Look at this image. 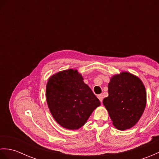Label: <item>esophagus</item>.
Masks as SVG:
<instances>
[{
  "label": "esophagus",
  "mask_w": 159,
  "mask_h": 159,
  "mask_svg": "<svg viewBox=\"0 0 159 159\" xmlns=\"http://www.w3.org/2000/svg\"><path fill=\"white\" fill-rule=\"evenodd\" d=\"M98 98L100 100V101L101 102H102V100H103V96L102 95V94H100V95L98 96Z\"/></svg>",
  "instance_id": "1"
}]
</instances>
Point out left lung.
Here are the masks:
<instances>
[{"mask_svg":"<svg viewBox=\"0 0 159 159\" xmlns=\"http://www.w3.org/2000/svg\"><path fill=\"white\" fill-rule=\"evenodd\" d=\"M108 93L103 104L113 126L121 130L134 126L146 105V88L141 79L127 72L116 74L110 79Z\"/></svg>","mask_w":159,"mask_h":159,"instance_id":"1","label":"left lung"}]
</instances>
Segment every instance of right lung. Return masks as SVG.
I'll return each mask as SVG.
<instances>
[{
	"label": "right lung",
	"instance_id": "add662e5",
	"mask_svg": "<svg viewBox=\"0 0 159 159\" xmlns=\"http://www.w3.org/2000/svg\"><path fill=\"white\" fill-rule=\"evenodd\" d=\"M46 101L52 117L60 126L77 130L98 107L100 100L83 82L76 70L61 71L49 78L46 89Z\"/></svg>",
	"mask_w": 159,
	"mask_h": 159
}]
</instances>
